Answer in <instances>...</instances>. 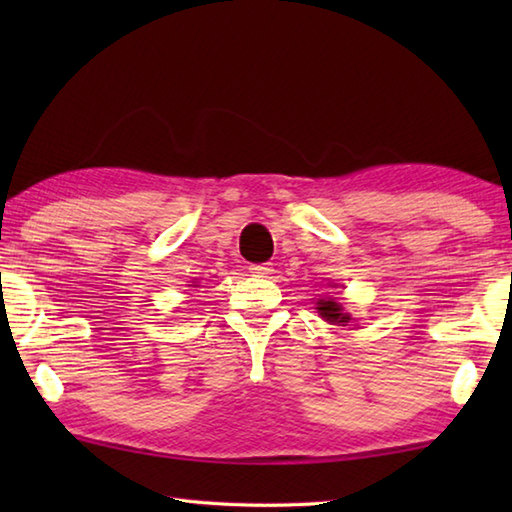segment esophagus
Returning a JSON list of instances; mask_svg holds the SVG:
<instances>
[{
  "mask_svg": "<svg viewBox=\"0 0 512 512\" xmlns=\"http://www.w3.org/2000/svg\"><path fill=\"white\" fill-rule=\"evenodd\" d=\"M250 273L257 275V277H268V275L275 273V268H273V264H253V266H250Z\"/></svg>",
  "mask_w": 512,
  "mask_h": 512,
  "instance_id": "1",
  "label": "esophagus"
}]
</instances>
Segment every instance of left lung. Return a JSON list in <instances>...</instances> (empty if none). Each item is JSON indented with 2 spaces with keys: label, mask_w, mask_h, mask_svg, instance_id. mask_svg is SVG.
Instances as JSON below:
<instances>
[{
  "label": "left lung",
  "mask_w": 512,
  "mask_h": 512,
  "mask_svg": "<svg viewBox=\"0 0 512 512\" xmlns=\"http://www.w3.org/2000/svg\"><path fill=\"white\" fill-rule=\"evenodd\" d=\"M317 310H319L321 317H323L325 321H330V323H350V319H352L350 314H347V312L343 310L341 303H336V301L330 299V297L319 299V301H317Z\"/></svg>",
  "instance_id": "8db88e82"
}]
</instances>
